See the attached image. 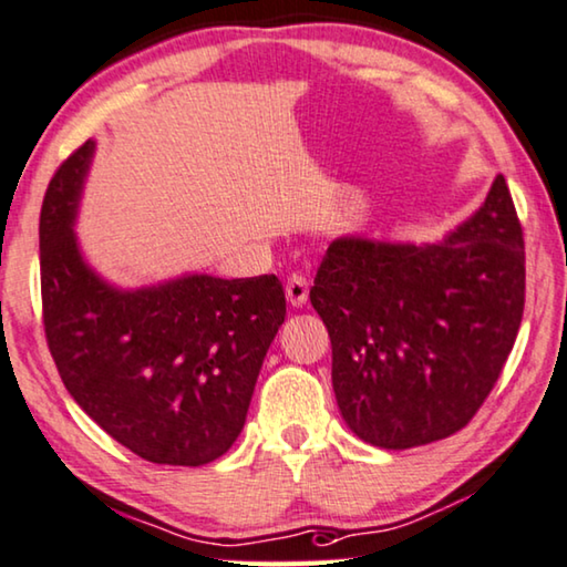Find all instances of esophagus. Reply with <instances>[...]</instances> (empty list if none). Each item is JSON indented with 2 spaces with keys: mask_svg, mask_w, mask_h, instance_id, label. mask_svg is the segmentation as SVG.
<instances>
[{
  "mask_svg": "<svg viewBox=\"0 0 567 567\" xmlns=\"http://www.w3.org/2000/svg\"><path fill=\"white\" fill-rule=\"evenodd\" d=\"M308 290H310V282L306 275H298L292 272L287 277V285H285V295H287V302H290L292 308H302L308 300Z\"/></svg>",
  "mask_w": 567,
  "mask_h": 567,
  "instance_id": "34e87169",
  "label": "esophagus"
}]
</instances>
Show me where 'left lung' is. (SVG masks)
I'll list each match as a JSON object with an SVG mask.
<instances>
[{
    "instance_id": "left-lung-1",
    "label": "left lung",
    "mask_w": 567,
    "mask_h": 567,
    "mask_svg": "<svg viewBox=\"0 0 567 567\" xmlns=\"http://www.w3.org/2000/svg\"><path fill=\"white\" fill-rule=\"evenodd\" d=\"M310 302L353 433L386 451L458 433L494 390L525 312V236L504 175L437 244L341 236Z\"/></svg>"
}]
</instances>
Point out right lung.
Listing matches in <instances>:
<instances>
[{
	"mask_svg": "<svg viewBox=\"0 0 567 567\" xmlns=\"http://www.w3.org/2000/svg\"><path fill=\"white\" fill-rule=\"evenodd\" d=\"M94 142L50 181L40 208L42 326L79 408L140 458L203 466L239 437L255 384L285 320L275 275L181 280L116 290L73 236Z\"/></svg>",
	"mask_w": 567,
	"mask_h": 567,
	"instance_id": "add662e5",
	"label": "right lung"
}]
</instances>
